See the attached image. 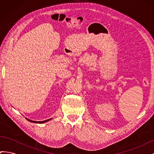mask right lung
Listing matches in <instances>:
<instances>
[{
  "label": "right lung",
  "instance_id": "add662e5",
  "mask_svg": "<svg viewBox=\"0 0 154 154\" xmlns=\"http://www.w3.org/2000/svg\"><path fill=\"white\" fill-rule=\"evenodd\" d=\"M27 120H28L29 122H32V123H45V122H48V121H49V120H51V119L52 118H51V119H48V120H45V121H42V122H35V121H32V120H30V119H27V118H26Z\"/></svg>",
  "mask_w": 154,
  "mask_h": 154
}]
</instances>
